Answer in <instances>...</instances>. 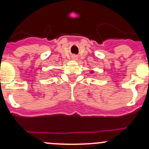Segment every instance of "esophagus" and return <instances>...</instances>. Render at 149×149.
<instances>
[{"label": "esophagus", "instance_id": "34e87169", "mask_svg": "<svg viewBox=\"0 0 149 149\" xmlns=\"http://www.w3.org/2000/svg\"><path fill=\"white\" fill-rule=\"evenodd\" d=\"M72 59L73 60H78V57H77V56H76V55H73V56H72Z\"/></svg>", "mask_w": 149, "mask_h": 149}]
</instances>
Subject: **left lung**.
Instances as JSON below:
<instances>
[{
	"mask_svg": "<svg viewBox=\"0 0 149 149\" xmlns=\"http://www.w3.org/2000/svg\"><path fill=\"white\" fill-rule=\"evenodd\" d=\"M93 72H93V71H91V72H90V73H91V74H93Z\"/></svg>",
	"mask_w": 149,
	"mask_h": 149,
	"instance_id": "obj_1",
	"label": "left lung"
}]
</instances>
